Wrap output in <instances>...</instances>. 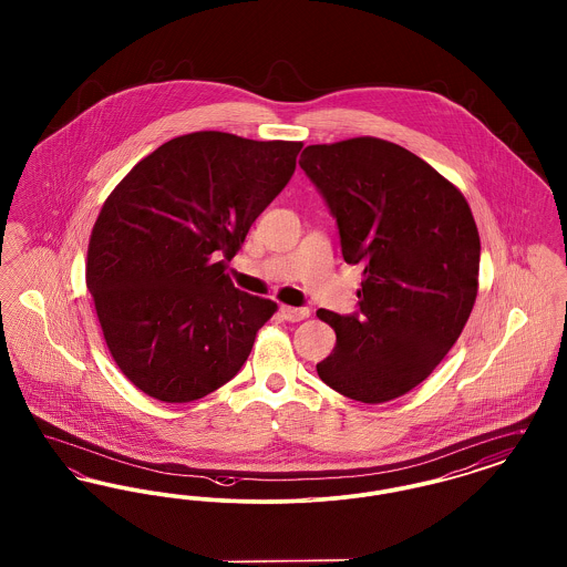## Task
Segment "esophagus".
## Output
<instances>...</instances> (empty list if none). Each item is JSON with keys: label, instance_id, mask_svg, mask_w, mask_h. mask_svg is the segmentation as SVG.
<instances>
[{"label": "esophagus", "instance_id": "esophagus-1", "mask_svg": "<svg viewBox=\"0 0 567 567\" xmlns=\"http://www.w3.org/2000/svg\"><path fill=\"white\" fill-rule=\"evenodd\" d=\"M280 312H282L285 321H289V323H297V321H303L310 317L308 308H293V306H282Z\"/></svg>", "mask_w": 567, "mask_h": 567}]
</instances>
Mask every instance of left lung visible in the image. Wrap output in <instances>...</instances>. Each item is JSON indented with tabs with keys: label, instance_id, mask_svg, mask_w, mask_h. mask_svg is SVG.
<instances>
[{
	"label": "left lung",
	"instance_id": "left-lung-1",
	"mask_svg": "<svg viewBox=\"0 0 567 567\" xmlns=\"http://www.w3.org/2000/svg\"><path fill=\"white\" fill-rule=\"evenodd\" d=\"M299 167L338 223L344 261L363 266L359 310L317 312L338 338L317 372L354 402L395 400L432 374L470 319L481 264L472 210L430 163L386 140L312 144Z\"/></svg>",
	"mask_w": 567,
	"mask_h": 567
}]
</instances>
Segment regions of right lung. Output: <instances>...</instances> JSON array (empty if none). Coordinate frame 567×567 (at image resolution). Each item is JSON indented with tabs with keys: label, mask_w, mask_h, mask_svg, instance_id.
<instances>
[{
	"label": "right lung",
	"mask_w": 567,
	"mask_h": 567,
	"mask_svg": "<svg viewBox=\"0 0 567 567\" xmlns=\"http://www.w3.org/2000/svg\"><path fill=\"white\" fill-rule=\"evenodd\" d=\"M301 142L195 132L162 144L110 193L86 255L110 354L146 395L185 404L240 372L276 312L227 261L296 172Z\"/></svg>",
	"instance_id": "add662e5"
}]
</instances>
